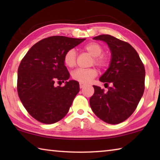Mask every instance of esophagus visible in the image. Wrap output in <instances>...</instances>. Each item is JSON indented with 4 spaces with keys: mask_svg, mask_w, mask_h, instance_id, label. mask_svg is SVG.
<instances>
[{
    "mask_svg": "<svg viewBox=\"0 0 160 160\" xmlns=\"http://www.w3.org/2000/svg\"><path fill=\"white\" fill-rule=\"evenodd\" d=\"M85 86H86V84L82 83V82H80V88H83Z\"/></svg>",
    "mask_w": 160,
    "mask_h": 160,
    "instance_id": "obj_1",
    "label": "esophagus"
}]
</instances>
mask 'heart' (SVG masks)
<instances>
[{"label":"heart","instance_id":"heart-1","mask_svg":"<svg viewBox=\"0 0 160 160\" xmlns=\"http://www.w3.org/2000/svg\"><path fill=\"white\" fill-rule=\"evenodd\" d=\"M83 50L93 56L92 63L101 68L107 67L109 64V58L102 54L103 47L97 42H90L83 47ZM76 51L73 48H70L65 53L63 56L64 64L68 68H73L76 65ZM98 72L94 68H78L72 72V78L80 82L88 83L95 78Z\"/></svg>","mask_w":160,"mask_h":160}]
</instances>
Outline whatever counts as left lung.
<instances>
[{
  "label": "left lung",
  "mask_w": 160,
  "mask_h": 160,
  "mask_svg": "<svg viewBox=\"0 0 160 160\" xmlns=\"http://www.w3.org/2000/svg\"><path fill=\"white\" fill-rule=\"evenodd\" d=\"M107 43L112 52L110 66L99 78L108 92L93 85L90 99L92 110L102 121L118 124L134 112L145 90V70L141 59L132 46L109 34L93 38Z\"/></svg>",
  "instance_id": "left-lung-1"
}]
</instances>
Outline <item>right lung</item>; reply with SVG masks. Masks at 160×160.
<instances>
[{
	"instance_id": "right-lung-1",
	"label": "right lung",
	"mask_w": 160,
	"mask_h": 160,
	"mask_svg": "<svg viewBox=\"0 0 160 160\" xmlns=\"http://www.w3.org/2000/svg\"><path fill=\"white\" fill-rule=\"evenodd\" d=\"M84 40L63 36L45 38L32 46L22 59L18 70V94L24 107L37 121L54 123L68 112L79 92V82L70 80L57 87L55 82L69 79L63 56Z\"/></svg>"
}]
</instances>
